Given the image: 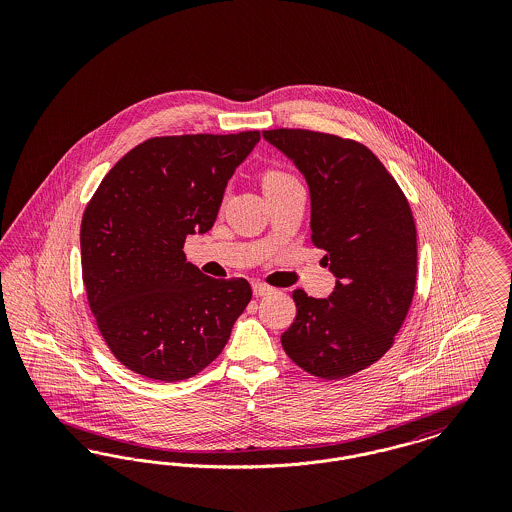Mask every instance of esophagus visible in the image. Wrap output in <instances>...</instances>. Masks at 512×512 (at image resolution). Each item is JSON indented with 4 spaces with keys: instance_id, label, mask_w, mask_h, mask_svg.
Instances as JSON below:
<instances>
[{
    "instance_id": "1",
    "label": "esophagus",
    "mask_w": 512,
    "mask_h": 512,
    "mask_svg": "<svg viewBox=\"0 0 512 512\" xmlns=\"http://www.w3.org/2000/svg\"><path fill=\"white\" fill-rule=\"evenodd\" d=\"M272 292V288L267 286V284H261V282H253V293L255 295H267V293Z\"/></svg>"
}]
</instances>
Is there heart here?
I'll return each instance as SVG.
<instances>
[{
	"instance_id": "b5f03b06",
	"label": "heart",
	"mask_w": 512,
	"mask_h": 512,
	"mask_svg": "<svg viewBox=\"0 0 512 512\" xmlns=\"http://www.w3.org/2000/svg\"><path fill=\"white\" fill-rule=\"evenodd\" d=\"M293 180H295V178H293V174H290L288 171H284V169H268V171L263 174V188H265V190L278 188V186L290 184Z\"/></svg>"
}]
</instances>
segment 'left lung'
Returning <instances> with one entry per match:
<instances>
[{"label":"left lung","mask_w":512,"mask_h":512,"mask_svg":"<svg viewBox=\"0 0 512 512\" xmlns=\"http://www.w3.org/2000/svg\"><path fill=\"white\" fill-rule=\"evenodd\" d=\"M305 174L311 242L338 282L328 299L292 293L297 315L280 336L305 372L340 380L380 361L401 330L416 286L409 199L368 147L307 128L263 130Z\"/></svg>","instance_id":"left-lung-1"}]
</instances>
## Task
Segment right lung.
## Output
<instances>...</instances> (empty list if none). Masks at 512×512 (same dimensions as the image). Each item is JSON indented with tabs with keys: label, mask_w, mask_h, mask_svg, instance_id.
Returning a JSON list of instances; mask_svg holds the SVG:
<instances>
[{
	"label": "right lung",
	"mask_w": 512,
	"mask_h": 512,
	"mask_svg": "<svg viewBox=\"0 0 512 512\" xmlns=\"http://www.w3.org/2000/svg\"><path fill=\"white\" fill-rule=\"evenodd\" d=\"M259 138V130L149 138L88 201L82 280L101 338L128 370L178 382L224 349L251 286L205 276L182 249L190 234L213 228L230 176Z\"/></svg>",
	"instance_id": "add662e5"
}]
</instances>
